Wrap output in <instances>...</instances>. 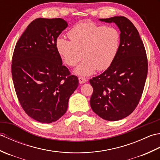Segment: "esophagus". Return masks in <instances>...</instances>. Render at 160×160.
Returning a JSON list of instances; mask_svg holds the SVG:
<instances>
[{
	"label": "esophagus",
	"mask_w": 160,
	"mask_h": 160,
	"mask_svg": "<svg viewBox=\"0 0 160 160\" xmlns=\"http://www.w3.org/2000/svg\"><path fill=\"white\" fill-rule=\"evenodd\" d=\"M78 80H79V82L80 84H83V83H85L87 82V80L86 78H84L83 77H79L78 78Z\"/></svg>",
	"instance_id": "esophagus-1"
}]
</instances>
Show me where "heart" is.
I'll return each instance as SVG.
<instances>
[{
    "label": "heart",
    "mask_w": 160,
    "mask_h": 160,
    "mask_svg": "<svg viewBox=\"0 0 160 160\" xmlns=\"http://www.w3.org/2000/svg\"><path fill=\"white\" fill-rule=\"evenodd\" d=\"M68 36L70 40L64 38L56 40V49L64 62L70 67L76 65L82 56L84 57L75 69V73L80 76H90L96 69H108L120 50V33L113 27L83 22L71 28Z\"/></svg>",
    "instance_id": "heart-1"
}]
</instances>
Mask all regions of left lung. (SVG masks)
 Listing matches in <instances>:
<instances>
[{"label":"left lung","mask_w":160,"mask_h":160,"mask_svg":"<svg viewBox=\"0 0 160 160\" xmlns=\"http://www.w3.org/2000/svg\"><path fill=\"white\" fill-rule=\"evenodd\" d=\"M100 20L115 23L121 42L111 65L89 80L93 89L90 104L104 120L117 121L130 115L140 102L148 73L147 57L138 31L127 18L114 16Z\"/></svg>","instance_id":"left-lung-1"}]
</instances>
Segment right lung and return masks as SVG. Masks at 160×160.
Listing matches in <instances>:
<instances>
[{
	"label": "right lung",
	"instance_id": "obj_1",
	"mask_svg": "<svg viewBox=\"0 0 160 160\" xmlns=\"http://www.w3.org/2000/svg\"><path fill=\"white\" fill-rule=\"evenodd\" d=\"M67 26L60 18L35 19L13 53L12 75L19 102L29 117L42 123L56 122L66 113L78 86V77L62 65L56 47Z\"/></svg>",
	"mask_w": 160,
	"mask_h": 160
}]
</instances>
